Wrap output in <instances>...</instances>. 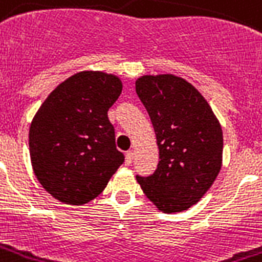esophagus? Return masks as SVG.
<instances>
[{"label":"esophagus","instance_id":"1","mask_svg":"<svg viewBox=\"0 0 262 262\" xmlns=\"http://www.w3.org/2000/svg\"><path fill=\"white\" fill-rule=\"evenodd\" d=\"M133 157H135V152H133V151H127V152H126V163H127V165H132V162H133Z\"/></svg>","mask_w":262,"mask_h":262}]
</instances>
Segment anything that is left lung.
I'll use <instances>...</instances> for the list:
<instances>
[{
  "label": "left lung",
  "mask_w": 262,
  "mask_h": 262,
  "mask_svg": "<svg viewBox=\"0 0 262 262\" xmlns=\"http://www.w3.org/2000/svg\"><path fill=\"white\" fill-rule=\"evenodd\" d=\"M136 93L151 118L161 159L152 174L136 179L159 210H187L221 169V125L205 97L183 78L144 75L136 81Z\"/></svg>",
  "instance_id": "left-lung-1"
}]
</instances>
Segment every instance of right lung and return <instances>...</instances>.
Returning <instances> with one entry per match:
<instances>
[{"mask_svg":"<svg viewBox=\"0 0 262 262\" xmlns=\"http://www.w3.org/2000/svg\"><path fill=\"white\" fill-rule=\"evenodd\" d=\"M121 92L122 82L113 74H74L33 118L29 145L34 173L60 202H91L125 161L107 115Z\"/></svg>","mask_w":262,"mask_h":262,"instance_id":"1","label":"right lung"}]
</instances>
